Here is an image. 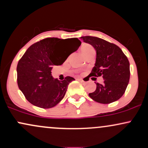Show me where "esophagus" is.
Wrapping results in <instances>:
<instances>
[{"label":"esophagus","mask_w":148,"mask_h":148,"mask_svg":"<svg viewBox=\"0 0 148 148\" xmlns=\"http://www.w3.org/2000/svg\"><path fill=\"white\" fill-rule=\"evenodd\" d=\"M76 80H78V81H81V82H85L84 80H83V79H79V78H78V79H76Z\"/></svg>","instance_id":"1"}]
</instances>
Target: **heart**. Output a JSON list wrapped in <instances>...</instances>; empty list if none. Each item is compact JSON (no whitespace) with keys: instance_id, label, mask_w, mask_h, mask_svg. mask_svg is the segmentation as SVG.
<instances>
[{"instance_id":"heart-1","label":"heart","mask_w":148,"mask_h":148,"mask_svg":"<svg viewBox=\"0 0 148 148\" xmlns=\"http://www.w3.org/2000/svg\"><path fill=\"white\" fill-rule=\"evenodd\" d=\"M80 50H81V53L84 55V56L86 57V55H88L90 52L94 50V48L92 47L91 45H88V44H83L81 45V48H80ZM75 73H79V71H74Z\"/></svg>"}]
</instances>
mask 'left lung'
Instances as JSON below:
<instances>
[{
    "label": "left lung",
    "mask_w": 148,
    "mask_h": 148,
    "mask_svg": "<svg viewBox=\"0 0 148 148\" xmlns=\"http://www.w3.org/2000/svg\"><path fill=\"white\" fill-rule=\"evenodd\" d=\"M94 47L96 62L89 76H102L103 84L96 83L95 91L90 93L91 99L98 103H110L123 95L130 81V62L120 47L97 37H81Z\"/></svg>",
    "instance_id": "obj_1"
}]
</instances>
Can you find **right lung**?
<instances>
[{
    "label": "right lung",
    "instance_id": "1",
    "mask_svg": "<svg viewBox=\"0 0 148 148\" xmlns=\"http://www.w3.org/2000/svg\"><path fill=\"white\" fill-rule=\"evenodd\" d=\"M81 44L78 38L48 37L27 49L18 61L16 71L18 88L30 103L49 108L63 99L68 85L74 79L66 76L63 81L54 79L51 71L53 66L63 63Z\"/></svg>",
    "mask_w": 148,
    "mask_h": 148
}]
</instances>
